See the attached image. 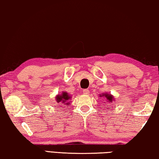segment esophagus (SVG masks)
Returning a JSON list of instances; mask_svg holds the SVG:
<instances>
[{
  "mask_svg": "<svg viewBox=\"0 0 159 159\" xmlns=\"http://www.w3.org/2000/svg\"><path fill=\"white\" fill-rule=\"evenodd\" d=\"M83 93H84V94H86V95L89 94V89H84V90H83Z\"/></svg>",
  "mask_w": 159,
  "mask_h": 159,
  "instance_id": "obj_1",
  "label": "esophagus"
}]
</instances>
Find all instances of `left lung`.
Listing matches in <instances>:
<instances>
[{
  "label": "left lung",
  "instance_id": "obj_1",
  "mask_svg": "<svg viewBox=\"0 0 159 159\" xmlns=\"http://www.w3.org/2000/svg\"><path fill=\"white\" fill-rule=\"evenodd\" d=\"M103 96H104L105 97H107V102H112V99H113L112 96H111V95H109V94H104V95L101 96V97H103Z\"/></svg>",
  "mask_w": 159,
  "mask_h": 159
}]
</instances>
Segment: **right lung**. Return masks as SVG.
<instances>
[{
    "label": "right lung",
    "mask_w": 159,
    "mask_h": 159,
    "mask_svg": "<svg viewBox=\"0 0 159 159\" xmlns=\"http://www.w3.org/2000/svg\"><path fill=\"white\" fill-rule=\"evenodd\" d=\"M70 99V97L68 95V93L64 92L62 93V94L57 95L56 97V102H57V104H59L60 105H62L64 103V104H68V100Z\"/></svg>",
    "instance_id": "1"
}]
</instances>
